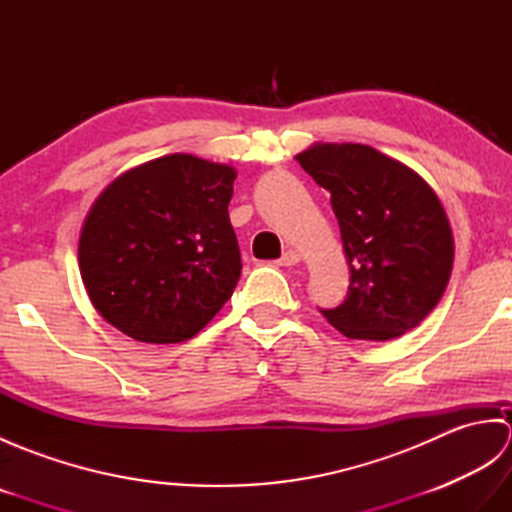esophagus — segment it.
Listing matches in <instances>:
<instances>
[{"label":"esophagus","instance_id":"obj_1","mask_svg":"<svg viewBox=\"0 0 512 512\" xmlns=\"http://www.w3.org/2000/svg\"><path fill=\"white\" fill-rule=\"evenodd\" d=\"M299 259H301V255L297 253V250H286L284 255H281V259H279V266H297L299 264Z\"/></svg>","mask_w":512,"mask_h":512}]
</instances>
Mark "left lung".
<instances>
[{"instance_id":"8db88e82","label":"left lung","mask_w":512,"mask_h":512,"mask_svg":"<svg viewBox=\"0 0 512 512\" xmlns=\"http://www.w3.org/2000/svg\"><path fill=\"white\" fill-rule=\"evenodd\" d=\"M297 160L330 191L350 264L345 301L323 317L358 341L416 328L438 306L453 268V233L436 191L367 145L317 143Z\"/></svg>"}]
</instances>
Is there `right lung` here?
Returning a JSON list of instances; mask_svg holds the SVG:
<instances>
[{"mask_svg":"<svg viewBox=\"0 0 512 512\" xmlns=\"http://www.w3.org/2000/svg\"><path fill=\"white\" fill-rule=\"evenodd\" d=\"M237 171L171 154L118 176L85 217L79 268L92 306L143 343L198 334L242 273L228 220Z\"/></svg>","mask_w":512,"mask_h":512,"instance_id":"add662e5","label":"right lung"}]
</instances>
